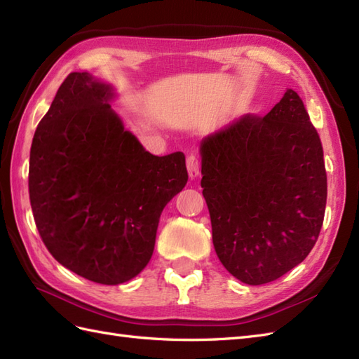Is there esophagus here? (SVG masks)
<instances>
[{"label": "esophagus", "instance_id": "esophagus-1", "mask_svg": "<svg viewBox=\"0 0 359 359\" xmlns=\"http://www.w3.org/2000/svg\"><path fill=\"white\" fill-rule=\"evenodd\" d=\"M187 168H188V174L191 179H196L197 175L201 172V160L199 156L196 154V152H191V154H188L187 157Z\"/></svg>", "mask_w": 359, "mask_h": 359}]
</instances>
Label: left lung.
Segmentation results:
<instances>
[{
	"label": "left lung",
	"instance_id": "1",
	"mask_svg": "<svg viewBox=\"0 0 359 359\" xmlns=\"http://www.w3.org/2000/svg\"><path fill=\"white\" fill-rule=\"evenodd\" d=\"M201 151L202 193L225 269L261 285L301 264L327 202L323 144L301 97L287 89L266 116L247 114L205 137Z\"/></svg>",
	"mask_w": 359,
	"mask_h": 359
}]
</instances>
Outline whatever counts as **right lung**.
Wrapping results in <instances>:
<instances>
[{
    "instance_id": "right-lung-1",
    "label": "right lung",
    "mask_w": 359,
    "mask_h": 359,
    "mask_svg": "<svg viewBox=\"0 0 359 359\" xmlns=\"http://www.w3.org/2000/svg\"><path fill=\"white\" fill-rule=\"evenodd\" d=\"M111 86L71 72L36 126L29 197L46 248L97 284L137 276L165 205L188 182L184 152L152 156L106 103Z\"/></svg>"
}]
</instances>
